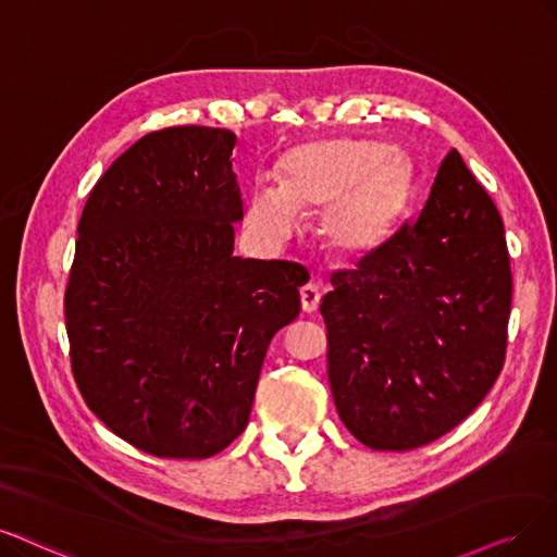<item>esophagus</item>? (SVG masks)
<instances>
[{
  "instance_id": "esophagus-1",
  "label": "esophagus",
  "mask_w": 557,
  "mask_h": 557,
  "mask_svg": "<svg viewBox=\"0 0 557 557\" xmlns=\"http://www.w3.org/2000/svg\"><path fill=\"white\" fill-rule=\"evenodd\" d=\"M299 295H301L304 313H315V310L320 308V299H322L318 287L315 285H304L301 290H299Z\"/></svg>"
}]
</instances>
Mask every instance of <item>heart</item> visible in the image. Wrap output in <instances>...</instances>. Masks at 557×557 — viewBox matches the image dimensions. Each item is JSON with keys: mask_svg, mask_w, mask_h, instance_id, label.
<instances>
[{"mask_svg": "<svg viewBox=\"0 0 557 557\" xmlns=\"http://www.w3.org/2000/svg\"><path fill=\"white\" fill-rule=\"evenodd\" d=\"M416 185L409 152L368 139L331 137L295 146L278 164V183H256L247 201L251 235L270 247L290 239L301 210L320 214L333 258L363 264L391 247L405 226Z\"/></svg>", "mask_w": 557, "mask_h": 557, "instance_id": "b5f03b06", "label": "heart"}]
</instances>
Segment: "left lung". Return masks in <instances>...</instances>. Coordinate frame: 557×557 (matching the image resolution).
<instances>
[{
    "instance_id": "left-lung-1",
    "label": "left lung",
    "mask_w": 557,
    "mask_h": 557,
    "mask_svg": "<svg viewBox=\"0 0 557 557\" xmlns=\"http://www.w3.org/2000/svg\"><path fill=\"white\" fill-rule=\"evenodd\" d=\"M331 285L329 386L363 446H425L498 380L511 306L503 219L455 148L413 224Z\"/></svg>"
}]
</instances>
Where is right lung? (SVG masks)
<instances>
[{"mask_svg": "<svg viewBox=\"0 0 557 557\" xmlns=\"http://www.w3.org/2000/svg\"><path fill=\"white\" fill-rule=\"evenodd\" d=\"M231 129L150 132L88 194L65 287L84 403L132 446L206 459L249 422L274 333L301 310L299 264L235 256Z\"/></svg>", "mask_w": 557, "mask_h": 557, "instance_id": "obj_1", "label": "right lung"}]
</instances>
